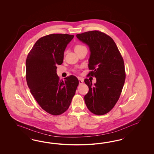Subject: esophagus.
<instances>
[{"label":"esophagus","instance_id":"esophagus-1","mask_svg":"<svg viewBox=\"0 0 154 154\" xmlns=\"http://www.w3.org/2000/svg\"><path fill=\"white\" fill-rule=\"evenodd\" d=\"M79 85H81V84H83L84 80H83V79H82V78H81V77H79Z\"/></svg>","mask_w":154,"mask_h":154}]
</instances>
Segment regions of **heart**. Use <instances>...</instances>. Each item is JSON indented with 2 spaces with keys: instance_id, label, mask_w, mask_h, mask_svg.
<instances>
[{
  "instance_id": "b5f03b06",
  "label": "heart",
  "mask_w": 154,
  "mask_h": 154,
  "mask_svg": "<svg viewBox=\"0 0 154 154\" xmlns=\"http://www.w3.org/2000/svg\"><path fill=\"white\" fill-rule=\"evenodd\" d=\"M83 47H85L83 45H75V51H77V50H79V49H81V48H83Z\"/></svg>"
}]
</instances>
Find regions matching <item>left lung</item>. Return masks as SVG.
Wrapping results in <instances>:
<instances>
[{
	"label": "left lung",
	"instance_id": "1",
	"mask_svg": "<svg viewBox=\"0 0 154 154\" xmlns=\"http://www.w3.org/2000/svg\"><path fill=\"white\" fill-rule=\"evenodd\" d=\"M90 48L88 75L95 77V84L84 80L89 87L85 95V104L90 112L102 115L109 112L118 101L125 79L124 62L112 38L98 30L76 35Z\"/></svg>",
	"mask_w": 154,
	"mask_h": 154
}]
</instances>
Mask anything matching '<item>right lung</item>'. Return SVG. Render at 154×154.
I'll return each instance as SVG.
<instances>
[{"instance_id":"add662e5","label":"right lung","mask_w":154,"mask_h":154,"mask_svg":"<svg viewBox=\"0 0 154 154\" xmlns=\"http://www.w3.org/2000/svg\"><path fill=\"white\" fill-rule=\"evenodd\" d=\"M74 37L67 34H52L39 38L28 54L26 79L34 98L43 109L59 115L69 107L79 84L75 75L60 80L56 73L68 44Z\"/></svg>"}]
</instances>
